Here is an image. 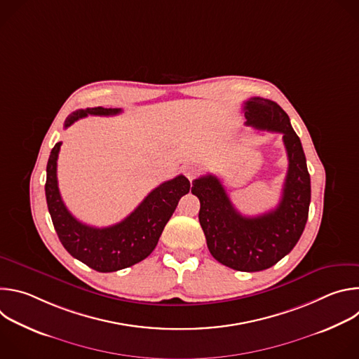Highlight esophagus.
Instances as JSON below:
<instances>
[{"instance_id": "obj_1", "label": "esophagus", "mask_w": 359, "mask_h": 359, "mask_svg": "<svg viewBox=\"0 0 359 359\" xmlns=\"http://www.w3.org/2000/svg\"><path fill=\"white\" fill-rule=\"evenodd\" d=\"M184 175H186V177L191 182V180H194L196 176L198 175V169H197L194 165H187V166H184Z\"/></svg>"}]
</instances>
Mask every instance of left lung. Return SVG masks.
I'll use <instances>...</instances> for the list:
<instances>
[{
	"label": "left lung",
	"instance_id": "1",
	"mask_svg": "<svg viewBox=\"0 0 359 359\" xmlns=\"http://www.w3.org/2000/svg\"><path fill=\"white\" fill-rule=\"evenodd\" d=\"M244 116L247 126L283 133L288 170L278 206L260 216H243L213 175L196 179L191 193L200 200L198 222L213 257L233 270L252 273L277 264L298 243L309 219L311 179L301 140L278 104L251 97L244 102Z\"/></svg>",
	"mask_w": 359,
	"mask_h": 359
}]
</instances>
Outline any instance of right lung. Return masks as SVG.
Listing matches in <instances>:
<instances>
[{"label":"right lung","instance_id":"1","mask_svg":"<svg viewBox=\"0 0 359 359\" xmlns=\"http://www.w3.org/2000/svg\"><path fill=\"white\" fill-rule=\"evenodd\" d=\"M121 112L122 109L118 108L102 107L78 109L67 118L65 128L88 115L112 116ZM61 144L62 142H58L50 150L46 165L45 196L50 219L65 250L72 257L99 273L118 271L144 260L155 250L180 197L189 193L190 182L179 175L153 189L121 223L104 229L92 227L76 220L62 201L57 179Z\"/></svg>","mask_w":359,"mask_h":359}]
</instances>
